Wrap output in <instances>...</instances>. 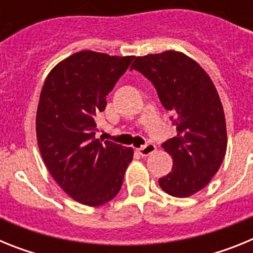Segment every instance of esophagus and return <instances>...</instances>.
Instances as JSON below:
<instances>
[{"instance_id": "obj_1", "label": "esophagus", "mask_w": 253, "mask_h": 253, "mask_svg": "<svg viewBox=\"0 0 253 253\" xmlns=\"http://www.w3.org/2000/svg\"><path fill=\"white\" fill-rule=\"evenodd\" d=\"M156 146H154L153 143H147V144H144V146H142L140 148H138V153L142 156V157H147V156H149V154L154 153L156 152Z\"/></svg>"}]
</instances>
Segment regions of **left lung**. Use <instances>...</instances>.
<instances>
[{"label": "left lung", "instance_id": "obj_1", "mask_svg": "<svg viewBox=\"0 0 253 253\" xmlns=\"http://www.w3.org/2000/svg\"><path fill=\"white\" fill-rule=\"evenodd\" d=\"M130 69L153 84L177 130L162 144L173 166L158 180L161 189L176 198L194 195L209 184L227 151L224 111L213 81L195 60L175 50L137 57Z\"/></svg>", "mask_w": 253, "mask_h": 253}]
</instances>
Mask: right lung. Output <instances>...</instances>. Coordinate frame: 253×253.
<instances>
[{
	"instance_id": "right-lung-1",
	"label": "right lung",
	"mask_w": 253,
	"mask_h": 253,
	"mask_svg": "<svg viewBox=\"0 0 253 253\" xmlns=\"http://www.w3.org/2000/svg\"><path fill=\"white\" fill-rule=\"evenodd\" d=\"M133 55L82 50L49 72L37 111V138L46 169L73 200L106 204L122 189L133 148L96 139V115Z\"/></svg>"
}]
</instances>
